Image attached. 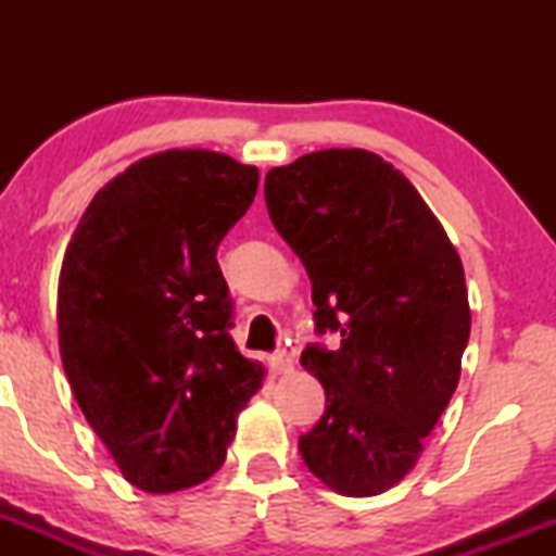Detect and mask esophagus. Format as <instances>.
<instances>
[{
  "instance_id": "obj_1",
  "label": "esophagus",
  "mask_w": 556,
  "mask_h": 556,
  "mask_svg": "<svg viewBox=\"0 0 556 556\" xmlns=\"http://www.w3.org/2000/svg\"><path fill=\"white\" fill-rule=\"evenodd\" d=\"M269 368L274 374H287L292 371V355L287 350H279V353L269 355Z\"/></svg>"
}]
</instances>
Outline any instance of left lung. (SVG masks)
Masks as SVG:
<instances>
[{
    "instance_id": "1",
    "label": "left lung",
    "mask_w": 556,
    "mask_h": 556,
    "mask_svg": "<svg viewBox=\"0 0 556 556\" xmlns=\"http://www.w3.org/2000/svg\"><path fill=\"white\" fill-rule=\"evenodd\" d=\"M266 208L314 285L316 334L300 355L327 410L300 437L316 478L344 496L392 489L418 463L460 381L470 337L455 245L384 159L327 149L269 169Z\"/></svg>"
}]
</instances>
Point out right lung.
I'll list each match as a JSON object with an SVG mask.
<instances>
[{
	"mask_svg": "<svg viewBox=\"0 0 556 556\" xmlns=\"http://www.w3.org/2000/svg\"><path fill=\"white\" fill-rule=\"evenodd\" d=\"M256 188V167L216 151L146 156L93 195L62 261L67 381L123 476L151 494L219 470L264 379L229 337L216 264Z\"/></svg>",
	"mask_w": 556,
	"mask_h": 556,
	"instance_id": "obj_1",
	"label": "right lung"
}]
</instances>
